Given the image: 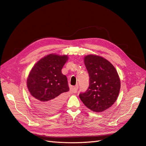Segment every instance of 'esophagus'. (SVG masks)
Masks as SVG:
<instances>
[{"mask_svg":"<svg viewBox=\"0 0 146 146\" xmlns=\"http://www.w3.org/2000/svg\"><path fill=\"white\" fill-rule=\"evenodd\" d=\"M78 86L76 85V86H75L73 87V88L72 89V91L73 93H76L77 91H78Z\"/></svg>","mask_w":146,"mask_h":146,"instance_id":"1","label":"esophagus"}]
</instances>
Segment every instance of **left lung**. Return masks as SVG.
<instances>
[{
    "mask_svg": "<svg viewBox=\"0 0 146 146\" xmlns=\"http://www.w3.org/2000/svg\"><path fill=\"white\" fill-rule=\"evenodd\" d=\"M84 62L89 76V86L80 98L88 109L102 112L117 100L120 90V80L114 66L101 56L88 55Z\"/></svg>",
    "mask_w": 146,
    "mask_h": 146,
    "instance_id": "8db88e82",
    "label": "left lung"
}]
</instances>
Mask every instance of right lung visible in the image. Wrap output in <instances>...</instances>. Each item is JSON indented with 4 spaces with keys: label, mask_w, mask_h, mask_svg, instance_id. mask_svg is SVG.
Wrapping results in <instances>:
<instances>
[{
    "label": "right lung",
    "mask_w": 146,
    "mask_h": 146,
    "mask_svg": "<svg viewBox=\"0 0 146 146\" xmlns=\"http://www.w3.org/2000/svg\"><path fill=\"white\" fill-rule=\"evenodd\" d=\"M68 59L66 55L48 54L37 62L29 72L27 87L32 103L40 111L51 113L62 106L69 87L62 69Z\"/></svg>",
    "instance_id": "right-lung-1"
}]
</instances>
